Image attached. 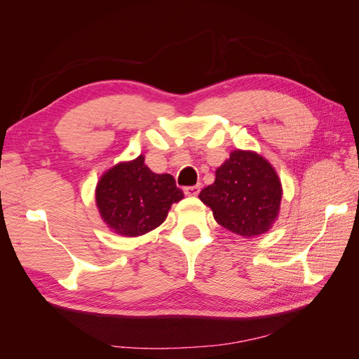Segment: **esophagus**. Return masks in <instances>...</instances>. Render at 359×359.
I'll return each instance as SVG.
<instances>
[{
  "label": "esophagus",
  "instance_id": "obj_1",
  "mask_svg": "<svg viewBox=\"0 0 359 359\" xmlns=\"http://www.w3.org/2000/svg\"><path fill=\"white\" fill-rule=\"evenodd\" d=\"M199 191H201V186L184 187V194H186V196H198Z\"/></svg>",
  "mask_w": 359,
  "mask_h": 359
}]
</instances>
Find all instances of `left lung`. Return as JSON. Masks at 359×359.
<instances>
[{"instance_id": "obj_1", "label": "left lung", "mask_w": 359, "mask_h": 359, "mask_svg": "<svg viewBox=\"0 0 359 359\" xmlns=\"http://www.w3.org/2000/svg\"><path fill=\"white\" fill-rule=\"evenodd\" d=\"M281 182L271 163L255 151L235 149L215 170V181L199 199L215 222L245 238L266 233L278 217Z\"/></svg>"}]
</instances>
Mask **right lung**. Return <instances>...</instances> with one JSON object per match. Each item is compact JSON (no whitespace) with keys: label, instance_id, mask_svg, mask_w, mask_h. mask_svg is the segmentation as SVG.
Segmentation results:
<instances>
[{"label":"right lung","instance_id":"obj_1","mask_svg":"<svg viewBox=\"0 0 359 359\" xmlns=\"http://www.w3.org/2000/svg\"><path fill=\"white\" fill-rule=\"evenodd\" d=\"M184 198L169 173H154L145 157L121 161L107 169L95 187L102 220L123 236H139L166 220L172 203Z\"/></svg>","mask_w":359,"mask_h":359}]
</instances>
